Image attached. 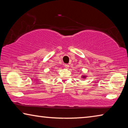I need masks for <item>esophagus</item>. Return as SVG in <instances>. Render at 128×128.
Wrapping results in <instances>:
<instances>
[{
  "instance_id": "obj_1",
  "label": "esophagus",
  "mask_w": 128,
  "mask_h": 128,
  "mask_svg": "<svg viewBox=\"0 0 128 128\" xmlns=\"http://www.w3.org/2000/svg\"><path fill=\"white\" fill-rule=\"evenodd\" d=\"M64 66L66 67V68H68V67H69V65H68V64H66L64 65Z\"/></svg>"
}]
</instances>
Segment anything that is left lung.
Segmentation results:
<instances>
[{
	"label": "left lung",
	"instance_id": "left-lung-1",
	"mask_svg": "<svg viewBox=\"0 0 128 128\" xmlns=\"http://www.w3.org/2000/svg\"><path fill=\"white\" fill-rule=\"evenodd\" d=\"M86 76H82V77L83 78H85L86 77Z\"/></svg>",
	"mask_w": 128,
	"mask_h": 128
}]
</instances>
